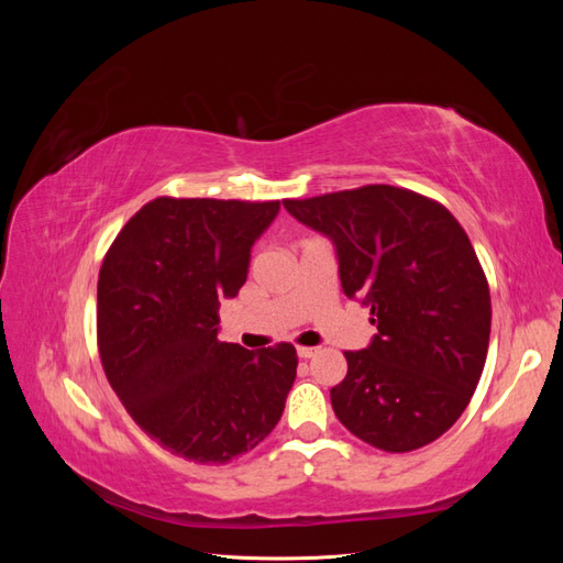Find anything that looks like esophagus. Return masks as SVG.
I'll return each mask as SVG.
<instances>
[{
  "instance_id": "1",
  "label": "esophagus",
  "mask_w": 563,
  "mask_h": 563,
  "mask_svg": "<svg viewBox=\"0 0 563 563\" xmlns=\"http://www.w3.org/2000/svg\"><path fill=\"white\" fill-rule=\"evenodd\" d=\"M317 354V347H298V356L300 360H310V356Z\"/></svg>"
}]
</instances>
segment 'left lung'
Masks as SVG:
<instances>
[{"mask_svg": "<svg viewBox=\"0 0 563 563\" xmlns=\"http://www.w3.org/2000/svg\"><path fill=\"white\" fill-rule=\"evenodd\" d=\"M284 209L329 236L340 286L378 327L345 352L347 376L331 389L338 420L389 453L430 444L463 416L488 352L490 294L465 230L441 203L391 185Z\"/></svg>", "mask_w": 563, "mask_h": 563, "instance_id": "1", "label": "left lung"}]
</instances>
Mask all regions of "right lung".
I'll use <instances>...</instances> for the list:
<instances>
[{
	"label": "right lung",
	"instance_id": "add662e5",
	"mask_svg": "<svg viewBox=\"0 0 563 563\" xmlns=\"http://www.w3.org/2000/svg\"><path fill=\"white\" fill-rule=\"evenodd\" d=\"M279 201L159 197L112 242L98 275V350L135 424L174 455L223 465L275 430L296 347L218 340L220 300L246 282Z\"/></svg>",
	"mask_w": 563,
	"mask_h": 563
}]
</instances>
